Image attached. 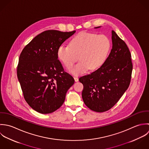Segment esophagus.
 <instances>
[{
    "label": "esophagus",
    "instance_id": "esophagus-1",
    "mask_svg": "<svg viewBox=\"0 0 149 149\" xmlns=\"http://www.w3.org/2000/svg\"><path fill=\"white\" fill-rule=\"evenodd\" d=\"M74 80H75V82H78V80H79V79H78V78L77 77H74Z\"/></svg>",
    "mask_w": 149,
    "mask_h": 149
}]
</instances>
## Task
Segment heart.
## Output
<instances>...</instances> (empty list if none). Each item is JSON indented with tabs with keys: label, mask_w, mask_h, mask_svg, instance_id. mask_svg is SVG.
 Instances as JSON below:
<instances>
[{
	"label": "heart",
	"mask_w": 149,
	"mask_h": 149,
	"mask_svg": "<svg viewBox=\"0 0 149 149\" xmlns=\"http://www.w3.org/2000/svg\"><path fill=\"white\" fill-rule=\"evenodd\" d=\"M111 49L109 39L105 35L82 32L74 37L70 45H61L58 49V58L70 68L79 59L70 71L74 75L85 72L88 69L95 70L105 62Z\"/></svg>",
	"instance_id": "heart-1"
}]
</instances>
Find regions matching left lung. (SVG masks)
Listing matches in <instances>:
<instances>
[{
    "mask_svg": "<svg viewBox=\"0 0 149 149\" xmlns=\"http://www.w3.org/2000/svg\"><path fill=\"white\" fill-rule=\"evenodd\" d=\"M112 41V48L104 63L96 71L79 78L84 85L82 97L84 103L97 112H104L112 108L131 81L132 63L130 50L113 30Z\"/></svg>",
    "mask_w": 149,
    "mask_h": 149,
    "instance_id": "left-lung-1",
    "label": "left lung"
}]
</instances>
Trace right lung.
<instances>
[{
  "label": "right lung",
  "mask_w": 149,
  "mask_h": 149,
  "mask_svg": "<svg viewBox=\"0 0 149 149\" xmlns=\"http://www.w3.org/2000/svg\"><path fill=\"white\" fill-rule=\"evenodd\" d=\"M75 31H44L23 49L17 66V77L27 103L42 114L54 112L64 102L73 77L64 71L58 59V49Z\"/></svg>",
  "instance_id": "add662e5"
}]
</instances>
